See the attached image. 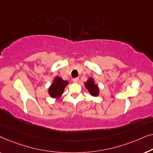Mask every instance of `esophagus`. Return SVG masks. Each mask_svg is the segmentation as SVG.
Returning a JSON list of instances; mask_svg holds the SVG:
<instances>
[{"label": "esophagus", "instance_id": "obj_1", "mask_svg": "<svg viewBox=\"0 0 153 153\" xmlns=\"http://www.w3.org/2000/svg\"><path fill=\"white\" fill-rule=\"evenodd\" d=\"M73 82L75 83H77L79 82V78L78 77H76V78H74L73 79Z\"/></svg>", "mask_w": 153, "mask_h": 153}]
</instances>
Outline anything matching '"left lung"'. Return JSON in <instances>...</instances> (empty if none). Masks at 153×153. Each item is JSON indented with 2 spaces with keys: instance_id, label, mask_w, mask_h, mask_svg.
Returning <instances> with one entry per match:
<instances>
[{
  "instance_id": "8db88e82",
  "label": "left lung",
  "mask_w": 153,
  "mask_h": 153,
  "mask_svg": "<svg viewBox=\"0 0 153 153\" xmlns=\"http://www.w3.org/2000/svg\"><path fill=\"white\" fill-rule=\"evenodd\" d=\"M85 87L88 89V91L93 96H97L99 94V89L97 85H96L95 82H94V79L90 77L89 79L85 82Z\"/></svg>"
}]
</instances>
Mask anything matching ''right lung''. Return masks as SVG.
I'll list each match as a JSON object with an SVG mask.
<instances>
[{
	"mask_svg": "<svg viewBox=\"0 0 153 153\" xmlns=\"http://www.w3.org/2000/svg\"><path fill=\"white\" fill-rule=\"evenodd\" d=\"M68 85V82L64 80L59 77H56L53 79L48 89V93L51 97L53 98H59L63 94L64 88Z\"/></svg>",
	"mask_w": 153,
	"mask_h": 153,
	"instance_id": "add662e5",
	"label": "right lung"
}]
</instances>
